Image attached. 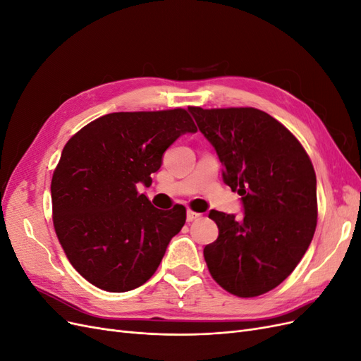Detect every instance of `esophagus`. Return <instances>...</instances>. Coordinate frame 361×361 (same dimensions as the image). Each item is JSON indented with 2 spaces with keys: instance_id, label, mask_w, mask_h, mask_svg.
I'll list each match as a JSON object with an SVG mask.
<instances>
[{
  "instance_id": "34e87169",
  "label": "esophagus",
  "mask_w": 361,
  "mask_h": 361,
  "mask_svg": "<svg viewBox=\"0 0 361 361\" xmlns=\"http://www.w3.org/2000/svg\"><path fill=\"white\" fill-rule=\"evenodd\" d=\"M200 218H202V214H199V212H194V211H191V209H188V211H187V221H188V223L197 221V220H200Z\"/></svg>"
}]
</instances>
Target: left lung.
<instances>
[{
  "label": "left lung",
  "instance_id": "left-lung-1",
  "mask_svg": "<svg viewBox=\"0 0 361 361\" xmlns=\"http://www.w3.org/2000/svg\"><path fill=\"white\" fill-rule=\"evenodd\" d=\"M216 150L223 180L243 195L244 218L211 211L218 238L203 250L212 279L236 297L277 288L300 264L316 228V174L300 141L256 108L190 106Z\"/></svg>",
  "mask_w": 361,
  "mask_h": 361
}]
</instances>
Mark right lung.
Returning <instances> with one entry per match:
<instances>
[{"label":"right lung","instance_id":"add662e5","mask_svg":"<svg viewBox=\"0 0 361 361\" xmlns=\"http://www.w3.org/2000/svg\"><path fill=\"white\" fill-rule=\"evenodd\" d=\"M195 130L183 108L111 113L64 146L51 182L54 228L72 267L96 288L133 290L155 274L187 209H158L137 185L149 187L164 152Z\"/></svg>","mask_w":361,"mask_h":361}]
</instances>
